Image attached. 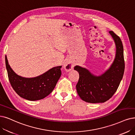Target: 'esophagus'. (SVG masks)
<instances>
[{
	"mask_svg": "<svg viewBox=\"0 0 135 135\" xmlns=\"http://www.w3.org/2000/svg\"><path fill=\"white\" fill-rule=\"evenodd\" d=\"M63 66H64L65 70L68 72V71H70L71 70L73 69L74 65L70 61L68 60L64 62Z\"/></svg>",
	"mask_w": 135,
	"mask_h": 135,
	"instance_id": "1",
	"label": "esophagus"
}]
</instances>
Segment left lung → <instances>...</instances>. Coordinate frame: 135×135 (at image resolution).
Listing matches in <instances>:
<instances>
[{"instance_id": "left-lung-1", "label": "left lung", "mask_w": 135, "mask_h": 135, "mask_svg": "<svg viewBox=\"0 0 135 135\" xmlns=\"http://www.w3.org/2000/svg\"><path fill=\"white\" fill-rule=\"evenodd\" d=\"M109 34L116 46L114 60L110 68L102 74L96 75L88 69L76 65L75 70L79 74L76 86L77 93L83 101L89 103H102L109 100L118 89L125 70L123 47L121 40L114 32Z\"/></svg>"}]
</instances>
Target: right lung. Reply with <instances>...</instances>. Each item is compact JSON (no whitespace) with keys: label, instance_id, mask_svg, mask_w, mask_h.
<instances>
[{"label":"right lung","instance_id":"1","mask_svg":"<svg viewBox=\"0 0 135 135\" xmlns=\"http://www.w3.org/2000/svg\"><path fill=\"white\" fill-rule=\"evenodd\" d=\"M5 65L13 89L21 98L29 101L41 100L49 95L55 88L61 75V66H58L36 77H22L13 70L9 65L6 55Z\"/></svg>","mask_w":135,"mask_h":135}]
</instances>
